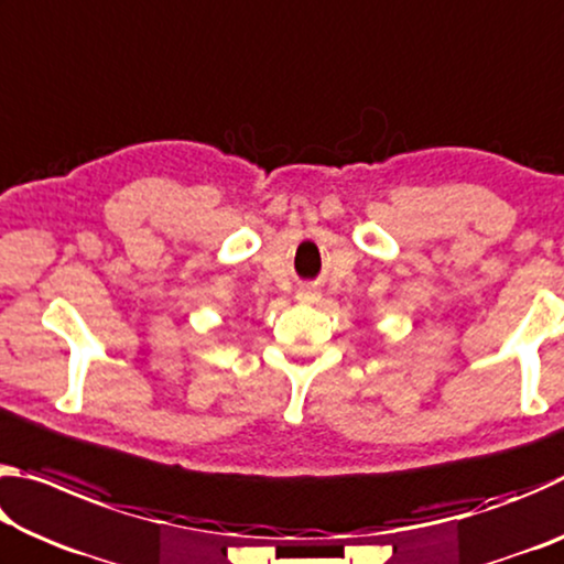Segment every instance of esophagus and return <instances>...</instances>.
I'll list each match as a JSON object with an SVG mask.
<instances>
[{"instance_id": "esophagus-1", "label": "esophagus", "mask_w": 564, "mask_h": 564, "mask_svg": "<svg viewBox=\"0 0 564 564\" xmlns=\"http://www.w3.org/2000/svg\"><path fill=\"white\" fill-rule=\"evenodd\" d=\"M299 301H301V303H313V301H316V293L308 291V289H303V291L299 293Z\"/></svg>"}]
</instances>
